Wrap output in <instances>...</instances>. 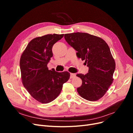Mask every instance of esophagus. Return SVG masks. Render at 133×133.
I'll list each match as a JSON object with an SVG mask.
<instances>
[{"label": "esophagus", "mask_w": 133, "mask_h": 133, "mask_svg": "<svg viewBox=\"0 0 133 133\" xmlns=\"http://www.w3.org/2000/svg\"><path fill=\"white\" fill-rule=\"evenodd\" d=\"M75 75H76V74H74V73H71V74H70V78H71V79L73 78L74 77H75Z\"/></svg>", "instance_id": "1"}]
</instances>
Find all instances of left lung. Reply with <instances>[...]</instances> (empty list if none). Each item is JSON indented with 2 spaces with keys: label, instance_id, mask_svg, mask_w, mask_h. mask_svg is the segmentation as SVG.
Wrapping results in <instances>:
<instances>
[{
  "label": "left lung",
  "instance_id": "left-lung-1",
  "mask_svg": "<svg viewBox=\"0 0 133 133\" xmlns=\"http://www.w3.org/2000/svg\"><path fill=\"white\" fill-rule=\"evenodd\" d=\"M67 43L78 52L76 55L89 67L88 73L76 76L82 80L77 88L79 94L87 100L95 101L105 94L113 81L115 62L108 44L102 38L87 33L65 34Z\"/></svg>",
  "mask_w": 133,
  "mask_h": 133
}]
</instances>
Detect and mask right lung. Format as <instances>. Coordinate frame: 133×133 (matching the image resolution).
<instances>
[{
  "mask_svg": "<svg viewBox=\"0 0 133 133\" xmlns=\"http://www.w3.org/2000/svg\"><path fill=\"white\" fill-rule=\"evenodd\" d=\"M63 37L64 34H53L35 38L21 55L23 84L33 98L42 103L51 102L57 98L63 84L70 77V73L67 71L57 72L47 67L53 57V46Z\"/></svg>",
  "mask_w": 133,
  "mask_h": 133,
  "instance_id": "right-lung-1",
  "label": "right lung"
}]
</instances>
